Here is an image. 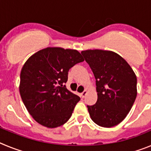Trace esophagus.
Wrapping results in <instances>:
<instances>
[{
	"instance_id": "34e87169",
	"label": "esophagus",
	"mask_w": 151,
	"mask_h": 151,
	"mask_svg": "<svg viewBox=\"0 0 151 151\" xmlns=\"http://www.w3.org/2000/svg\"><path fill=\"white\" fill-rule=\"evenodd\" d=\"M86 94H87V91L85 90L83 92H82V93H81V97H82V98H84V97H85V95H86Z\"/></svg>"
}]
</instances>
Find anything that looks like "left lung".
Returning <instances> with one entry per match:
<instances>
[{
  "label": "left lung",
  "mask_w": 151,
  "mask_h": 151,
  "mask_svg": "<svg viewBox=\"0 0 151 151\" xmlns=\"http://www.w3.org/2000/svg\"><path fill=\"white\" fill-rule=\"evenodd\" d=\"M96 79L97 101L87 106L93 122L105 128L120 123L133 106L137 96V77L121 56L110 50L81 52Z\"/></svg>",
  "instance_id": "8db88e82"
}]
</instances>
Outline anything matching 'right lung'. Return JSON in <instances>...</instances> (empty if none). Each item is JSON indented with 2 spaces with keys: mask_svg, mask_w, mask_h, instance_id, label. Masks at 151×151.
<instances>
[{
  "mask_svg": "<svg viewBox=\"0 0 151 151\" xmlns=\"http://www.w3.org/2000/svg\"><path fill=\"white\" fill-rule=\"evenodd\" d=\"M76 50L47 47L31 56L20 73L19 93L28 112L38 123L57 128L66 123L80 97L69 91V69L83 62Z\"/></svg>",
  "mask_w": 151,
  "mask_h": 151,
  "instance_id": "right-lung-1",
  "label": "right lung"
}]
</instances>
